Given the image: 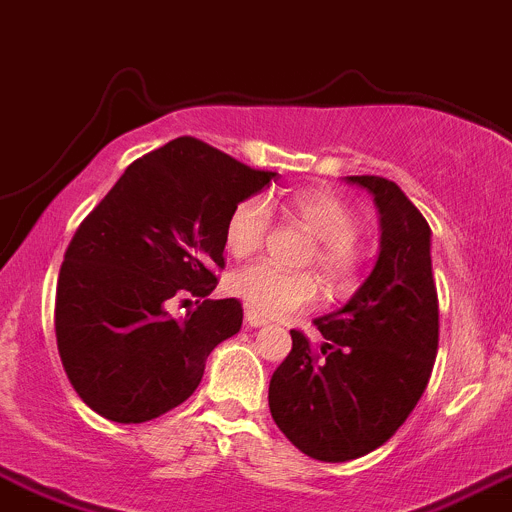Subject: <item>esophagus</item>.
Returning a JSON list of instances; mask_svg holds the SVG:
<instances>
[{"label":"esophagus","mask_w":512,"mask_h":512,"mask_svg":"<svg viewBox=\"0 0 512 512\" xmlns=\"http://www.w3.org/2000/svg\"><path fill=\"white\" fill-rule=\"evenodd\" d=\"M245 323L250 328H262L267 326V318H262V315L255 313V310H245Z\"/></svg>","instance_id":"34e87169"}]
</instances>
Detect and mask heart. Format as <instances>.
<instances>
[{
  "label": "heart",
  "instance_id": "heart-1",
  "mask_svg": "<svg viewBox=\"0 0 512 512\" xmlns=\"http://www.w3.org/2000/svg\"><path fill=\"white\" fill-rule=\"evenodd\" d=\"M283 207L298 227L315 237L305 262L318 267L328 288L338 295L356 288L364 265V247L358 242L361 219L356 209L326 186L293 189ZM270 229L272 212L265 199H245L232 209L224 227L227 252L232 257L255 255L270 237ZM229 290L262 318H280L310 308L318 298V280L310 272H285L270 262H252L229 278Z\"/></svg>",
  "mask_w": 512,
  "mask_h": 512
}]
</instances>
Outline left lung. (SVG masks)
Segmentation results:
<instances>
[{
  "label": "left lung",
  "instance_id": "left-lung-1",
  "mask_svg": "<svg viewBox=\"0 0 512 512\" xmlns=\"http://www.w3.org/2000/svg\"><path fill=\"white\" fill-rule=\"evenodd\" d=\"M374 197L381 250L343 308L315 321L323 346L290 331L293 351L270 379V414L313 460L348 462L374 452L407 422L432 376L439 303L432 229L384 176H346Z\"/></svg>",
  "mask_w": 512,
  "mask_h": 512
}]
</instances>
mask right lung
Instances as JSON below:
<instances>
[{"label": "right lung", "mask_w": 512, "mask_h": 512, "mask_svg": "<svg viewBox=\"0 0 512 512\" xmlns=\"http://www.w3.org/2000/svg\"><path fill=\"white\" fill-rule=\"evenodd\" d=\"M275 176L181 136L133 161L83 219L57 278L55 336L93 412L141 424L197 391L209 353L242 328V305L204 300L171 318L166 303L217 288L229 214Z\"/></svg>", "instance_id": "right-lung-1"}]
</instances>
